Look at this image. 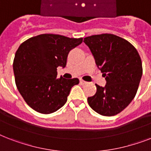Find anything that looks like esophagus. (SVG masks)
<instances>
[{
    "label": "esophagus",
    "instance_id": "1",
    "mask_svg": "<svg viewBox=\"0 0 151 151\" xmlns=\"http://www.w3.org/2000/svg\"><path fill=\"white\" fill-rule=\"evenodd\" d=\"M80 84H81V85H86V84H87V82H86V81H83V80H81V79Z\"/></svg>",
    "mask_w": 151,
    "mask_h": 151
}]
</instances>
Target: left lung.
<instances>
[{
    "mask_svg": "<svg viewBox=\"0 0 151 151\" xmlns=\"http://www.w3.org/2000/svg\"><path fill=\"white\" fill-rule=\"evenodd\" d=\"M106 81L105 87L88 98L90 107L103 116H114L134 99L143 74L142 61L136 48L125 39L103 34L84 38Z\"/></svg>",
    "mask_w": 151,
    "mask_h": 151,
    "instance_id": "obj_1",
    "label": "left lung"
}]
</instances>
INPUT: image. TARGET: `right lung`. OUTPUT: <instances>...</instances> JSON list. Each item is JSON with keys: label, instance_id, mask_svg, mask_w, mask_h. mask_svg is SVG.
<instances>
[{"label": "right lung", "instance_id": "right-lung-1", "mask_svg": "<svg viewBox=\"0 0 151 151\" xmlns=\"http://www.w3.org/2000/svg\"><path fill=\"white\" fill-rule=\"evenodd\" d=\"M83 38L45 34L22 42L13 61L15 81L25 102L44 114L55 112L66 103L78 78H57V67L66 65L69 52Z\"/></svg>", "mask_w": 151, "mask_h": 151}]
</instances>
